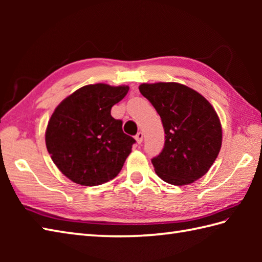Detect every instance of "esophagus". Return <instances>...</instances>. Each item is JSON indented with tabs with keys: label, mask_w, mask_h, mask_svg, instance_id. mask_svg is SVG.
<instances>
[{
	"label": "esophagus",
	"mask_w": 262,
	"mask_h": 262,
	"mask_svg": "<svg viewBox=\"0 0 262 262\" xmlns=\"http://www.w3.org/2000/svg\"><path fill=\"white\" fill-rule=\"evenodd\" d=\"M143 137H144V134L142 132H138L137 134H136V136H135V140L137 141V143L138 144H141L142 142H143Z\"/></svg>",
	"instance_id": "esophagus-1"
}]
</instances>
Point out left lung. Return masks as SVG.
Returning a JSON list of instances; mask_svg holds the SVG:
<instances>
[{"mask_svg": "<svg viewBox=\"0 0 262 262\" xmlns=\"http://www.w3.org/2000/svg\"><path fill=\"white\" fill-rule=\"evenodd\" d=\"M162 120L165 142L152 159L157 174L174 186L198 180L213 165L222 146V126L202 94L176 82L140 85Z\"/></svg>", "mask_w": 262, "mask_h": 262, "instance_id": "1", "label": "left lung"}]
</instances>
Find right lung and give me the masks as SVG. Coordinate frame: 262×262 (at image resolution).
<instances>
[{
	"label": "right lung",
	"instance_id": "add662e5",
	"mask_svg": "<svg viewBox=\"0 0 262 262\" xmlns=\"http://www.w3.org/2000/svg\"><path fill=\"white\" fill-rule=\"evenodd\" d=\"M129 88L103 83L82 86L55 109L46 129L53 162L70 180L99 186L118 176L136 141L110 111Z\"/></svg>",
	"mask_w": 262,
	"mask_h": 262
}]
</instances>
